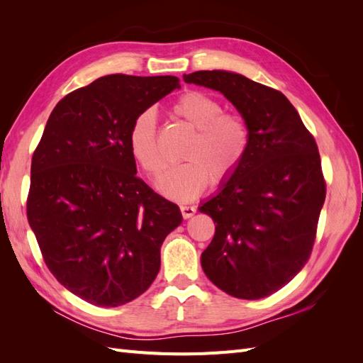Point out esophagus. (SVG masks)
Wrapping results in <instances>:
<instances>
[{
	"label": "esophagus",
	"mask_w": 363,
	"mask_h": 363,
	"mask_svg": "<svg viewBox=\"0 0 363 363\" xmlns=\"http://www.w3.org/2000/svg\"><path fill=\"white\" fill-rule=\"evenodd\" d=\"M180 212H182V216H183L184 219H188V218H191V216L195 215L196 208H195L194 206H180Z\"/></svg>",
	"instance_id": "34e87169"
}]
</instances>
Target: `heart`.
<instances>
[{
	"mask_svg": "<svg viewBox=\"0 0 363 363\" xmlns=\"http://www.w3.org/2000/svg\"><path fill=\"white\" fill-rule=\"evenodd\" d=\"M172 113L194 128L183 152L186 162L164 172L159 191L174 201H192L212 183L227 184L242 167L250 150V128L236 112H224L223 104L200 91L182 94L172 104ZM130 155L151 177L163 169L157 145L156 113L147 108L133 119L128 130Z\"/></svg>",
	"mask_w": 363,
	"mask_h": 363,
	"instance_id": "b5f03b06",
	"label": "heart"
}]
</instances>
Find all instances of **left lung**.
I'll use <instances>...</instances> for the list:
<instances>
[{"instance_id": "obj_1", "label": "left lung", "mask_w": 363, "mask_h": 363, "mask_svg": "<svg viewBox=\"0 0 363 363\" xmlns=\"http://www.w3.org/2000/svg\"><path fill=\"white\" fill-rule=\"evenodd\" d=\"M219 91L250 128L242 167L200 212L215 236L203 271L215 286L242 300L281 289L311 257L325 200L321 159L312 133L281 92L228 71L183 75Z\"/></svg>"}]
</instances>
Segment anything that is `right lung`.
Here are the masks:
<instances>
[{
	"label": "right lung",
	"instance_id": "obj_1",
	"mask_svg": "<svg viewBox=\"0 0 363 363\" xmlns=\"http://www.w3.org/2000/svg\"><path fill=\"white\" fill-rule=\"evenodd\" d=\"M179 82L101 77L62 98L33 152L28 224L52 276L87 303L116 307L144 294L164 238L183 221L138 177L127 142L136 115Z\"/></svg>",
	"mask_w": 363,
	"mask_h": 363
}]
</instances>
